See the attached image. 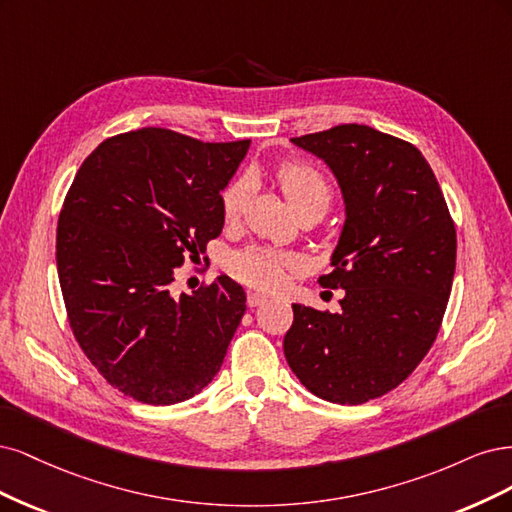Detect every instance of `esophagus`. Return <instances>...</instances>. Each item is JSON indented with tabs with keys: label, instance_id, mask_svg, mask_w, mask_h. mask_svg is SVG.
Returning a JSON list of instances; mask_svg holds the SVG:
<instances>
[{
	"label": "esophagus",
	"instance_id": "esophagus-1",
	"mask_svg": "<svg viewBox=\"0 0 512 512\" xmlns=\"http://www.w3.org/2000/svg\"><path fill=\"white\" fill-rule=\"evenodd\" d=\"M246 302H249L251 308H255V306L266 304V302H268V295L257 293V291H249V293H246Z\"/></svg>",
	"mask_w": 512,
	"mask_h": 512
}]
</instances>
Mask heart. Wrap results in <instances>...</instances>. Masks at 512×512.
I'll use <instances>...</instances> for the list:
<instances>
[{
  "label": "heart",
  "mask_w": 512,
  "mask_h": 512,
  "mask_svg": "<svg viewBox=\"0 0 512 512\" xmlns=\"http://www.w3.org/2000/svg\"><path fill=\"white\" fill-rule=\"evenodd\" d=\"M276 180L280 189H283L289 206L295 214L302 212H327L332 204V187H329L323 174L315 168L306 166L300 161H285L283 166L276 170ZM251 195V180L246 176L234 178L223 191L221 208L225 221H236L244 212L246 202ZM293 266V259L285 253H278L272 249H263V246H251L236 253L229 261L232 272L244 280L246 285L257 289H276L283 283L285 272Z\"/></svg>",
  "instance_id": "heart-1"
}]
</instances>
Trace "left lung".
Segmentation results:
<instances>
[{
    "mask_svg": "<svg viewBox=\"0 0 512 512\" xmlns=\"http://www.w3.org/2000/svg\"><path fill=\"white\" fill-rule=\"evenodd\" d=\"M332 170L344 225L323 287L338 312L293 304L285 357L300 383L357 406L398 387L430 351L455 274V225L417 146L368 125L291 138Z\"/></svg>",
    "mask_w": 512,
    "mask_h": 512,
    "instance_id": "8db88e82",
    "label": "left lung"
}]
</instances>
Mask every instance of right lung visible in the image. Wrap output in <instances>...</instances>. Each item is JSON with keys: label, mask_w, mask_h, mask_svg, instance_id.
Returning a JSON list of instances; mask_svg holds the SVG:
<instances>
[{"label": "right lung", "mask_w": 512, "mask_h": 512, "mask_svg": "<svg viewBox=\"0 0 512 512\" xmlns=\"http://www.w3.org/2000/svg\"><path fill=\"white\" fill-rule=\"evenodd\" d=\"M251 140L200 142L161 127L104 140L82 163L57 225V272L80 349L138 402L200 393L246 310L229 276L176 295L174 272L225 217L221 191Z\"/></svg>", "instance_id": "1"}]
</instances>
